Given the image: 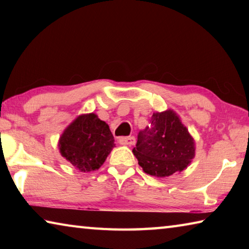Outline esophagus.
<instances>
[{"mask_svg": "<svg viewBox=\"0 0 249 249\" xmlns=\"http://www.w3.org/2000/svg\"><path fill=\"white\" fill-rule=\"evenodd\" d=\"M119 142L121 145L126 146H132L135 144V137L134 136H127V137H121L119 140Z\"/></svg>", "mask_w": 249, "mask_h": 249, "instance_id": "esophagus-1", "label": "esophagus"}]
</instances>
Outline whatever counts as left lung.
<instances>
[{"mask_svg":"<svg viewBox=\"0 0 249 249\" xmlns=\"http://www.w3.org/2000/svg\"><path fill=\"white\" fill-rule=\"evenodd\" d=\"M133 153L144 172L165 178L190 165L196 155L195 140L179 116L167 109L154 113L149 125L138 133Z\"/></svg>","mask_w":249,"mask_h":249,"instance_id":"obj_1","label":"left lung"}]
</instances>
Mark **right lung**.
<instances>
[{"instance_id":"add662e5","label":"right lung","mask_w":249,"mask_h":249,"mask_svg":"<svg viewBox=\"0 0 249 249\" xmlns=\"http://www.w3.org/2000/svg\"><path fill=\"white\" fill-rule=\"evenodd\" d=\"M59 150L81 172L99 169L115 147L108 125L94 113L78 116L59 140Z\"/></svg>"}]
</instances>
